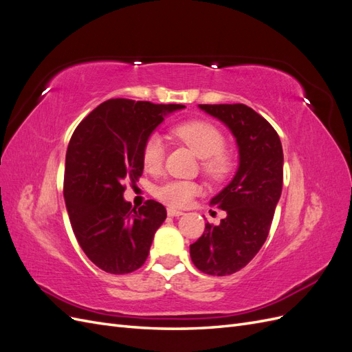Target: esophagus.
<instances>
[{
	"label": "esophagus",
	"instance_id": "obj_1",
	"mask_svg": "<svg viewBox=\"0 0 352 352\" xmlns=\"http://www.w3.org/2000/svg\"><path fill=\"white\" fill-rule=\"evenodd\" d=\"M167 214H168L170 217H180V216H184L185 212H184L182 210H176V208H167Z\"/></svg>",
	"mask_w": 352,
	"mask_h": 352
}]
</instances>
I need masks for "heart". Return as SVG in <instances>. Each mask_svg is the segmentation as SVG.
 Returning <instances> with one entry per match:
<instances>
[{
  "mask_svg": "<svg viewBox=\"0 0 352 352\" xmlns=\"http://www.w3.org/2000/svg\"><path fill=\"white\" fill-rule=\"evenodd\" d=\"M176 140L184 142L202 158V170L211 179L225 177L232 166L225 148V136L217 126L204 120H190L176 126L173 129ZM164 158V145L158 136H151L144 145L142 163L148 172H157ZM199 185L189 180H168L155 189V195L172 207H185L199 194Z\"/></svg>",
  "mask_w": 352,
  "mask_h": 352,
  "instance_id": "1",
  "label": "heart"
}]
</instances>
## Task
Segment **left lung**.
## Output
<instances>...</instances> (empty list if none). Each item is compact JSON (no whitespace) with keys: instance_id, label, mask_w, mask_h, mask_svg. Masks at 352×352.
I'll use <instances>...</instances> for the list:
<instances>
[{"instance_id":"8db88e82","label":"left lung","mask_w":352,"mask_h":352,"mask_svg":"<svg viewBox=\"0 0 352 352\" xmlns=\"http://www.w3.org/2000/svg\"><path fill=\"white\" fill-rule=\"evenodd\" d=\"M236 141L235 176L212 197L210 206L226 211L220 225H206L189 247L195 267L211 276H228L245 267L267 239L283 184V151L273 126L243 104H199Z\"/></svg>"}]
</instances>
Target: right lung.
Wrapping results in <instances>:
<instances>
[{
    "label": "right lung",
    "instance_id": "1",
    "mask_svg": "<svg viewBox=\"0 0 352 352\" xmlns=\"http://www.w3.org/2000/svg\"><path fill=\"white\" fill-rule=\"evenodd\" d=\"M182 104L109 100L73 132L66 154L65 201L72 228L87 257L101 270L124 274L145 263L164 206L148 199L132 208L124 182L141 177L145 142L164 117Z\"/></svg>",
    "mask_w": 352,
    "mask_h": 352
}]
</instances>
